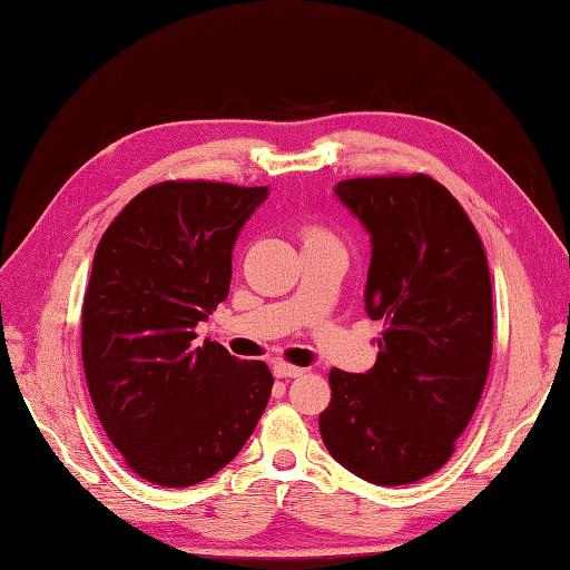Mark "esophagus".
I'll return each instance as SVG.
<instances>
[{
	"instance_id": "esophagus-1",
	"label": "esophagus",
	"mask_w": 570,
	"mask_h": 570,
	"mask_svg": "<svg viewBox=\"0 0 570 570\" xmlns=\"http://www.w3.org/2000/svg\"><path fill=\"white\" fill-rule=\"evenodd\" d=\"M274 377L276 380H294V377H301L304 374V370L296 367V365H288V362H274Z\"/></svg>"
}]
</instances>
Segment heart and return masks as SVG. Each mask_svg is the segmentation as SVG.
Segmentation results:
<instances>
[{
	"label": "heart",
	"instance_id": "heart-1",
	"mask_svg": "<svg viewBox=\"0 0 570 570\" xmlns=\"http://www.w3.org/2000/svg\"><path fill=\"white\" fill-rule=\"evenodd\" d=\"M301 239H304V245H311V242H328V239H333V235L328 233V229H323L318 225H308L301 229Z\"/></svg>",
	"mask_w": 570,
	"mask_h": 570
}]
</instances>
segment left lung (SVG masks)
I'll use <instances>...</instances> for the list:
<instances>
[{
	"mask_svg": "<svg viewBox=\"0 0 570 570\" xmlns=\"http://www.w3.org/2000/svg\"><path fill=\"white\" fill-rule=\"evenodd\" d=\"M335 193L372 237L365 308L384 331L370 372L331 370L321 435L353 475L409 485L448 463L485 390L488 257L463 205L426 174L347 178Z\"/></svg>",
	"mask_w": 570,
	"mask_h": 570,
	"instance_id": "8db88e82",
	"label": "left lung"
}]
</instances>
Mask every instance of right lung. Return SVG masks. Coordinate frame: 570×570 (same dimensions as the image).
I'll list each match as a JSON object with an SVG mask.
<instances>
[{"label":"right lung","instance_id":"add662e5","mask_svg":"<svg viewBox=\"0 0 570 570\" xmlns=\"http://www.w3.org/2000/svg\"><path fill=\"white\" fill-rule=\"evenodd\" d=\"M269 188L164 180L131 198L95 249L82 367L107 439L161 488L208 480L247 443L274 377L259 360L196 343L223 304L242 225Z\"/></svg>","mask_w":570,"mask_h":570}]
</instances>
